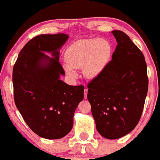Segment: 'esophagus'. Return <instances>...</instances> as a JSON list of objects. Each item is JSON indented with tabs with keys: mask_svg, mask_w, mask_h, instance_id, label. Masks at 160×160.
<instances>
[{
	"mask_svg": "<svg viewBox=\"0 0 160 160\" xmlns=\"http://www.w3.org/2000/svg\"><path fill=\"white\" fill-rule=\"evenodd\" d=\"M88 88H85V89H84V98H88Z\"/></svg>",
	"mask_w": 160,
	"mask_h": 160,
	"instance_id": "obj_1",
	"label": "esophagus"
}]
</instances>
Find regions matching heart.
I'll use <instances>...</instances> for the list:
<instances>
[{
	"instance_id": "obj_1",
	"label": "heart",
	"mask_w": 160,
	"mask_h": 160,
	"mask_svg": "<svg viewBox=\"0 0 160 160\" xmlns=\"http://www.w3.org/2000/svg\"><path fill=\"white\" fill-rule=\"evenodd\" d=\"M111 53L108 41L101 38L84 39L76 41L68 47L65 53L67 72L76 76V69L82 68L84 76L94 78L104 68Z\"/></svg>"
}]
</instances>
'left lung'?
<instances>
[{"instance_id":"left-lung-1","label":"left lung","mask_w":160,"mask_h":160,"mask_svg":"<svg viewBox=\"0 0 160 160\" xmlns=\"http://www.w3.org/2000/svg\"><path fill=\"white\" fill-rule=\"evenodd\" d=\"M117 45L112 60L88 84L96 129L115 139L134 129L142 113L148 89L145 56L128 35L112 31Z\"/></svg>"}]
</instances>
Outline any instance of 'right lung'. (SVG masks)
Here are the masks:
<instances>
[{"label": "right lung", "instance_id": "right-lung-1", "mask_svg": "<svg viewBox=\"0 0 160 160\" xmlns=\"http://www.w3.org/2000/svg\"><path fill=\"white\" fill-rule=\"evenodd\" d=\"M68 38L63 33L34 37L23 47L13 67L15 105L30 129L45 139L68 134L75 110L84 98L83 85H68L59 79L65 72L58 50ZM44 52H51L54 58Z\"/></svg>", "mask_w": 160, "mask_h": 160}]
</instances>
